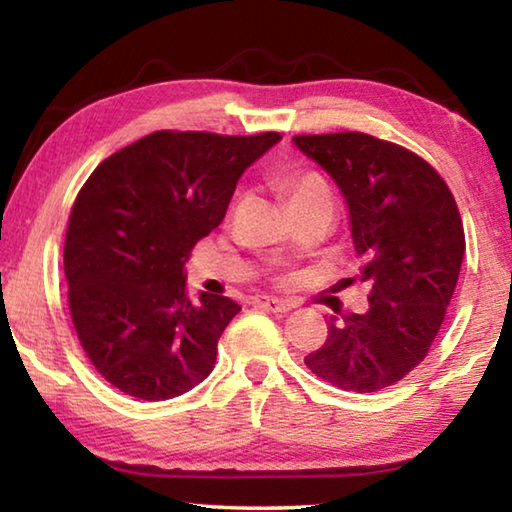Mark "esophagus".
Here are the masks:
<instances>
[{
  "label": "esophagus",
  "mask_w": 512,
  "mask_h": 512,
  "mask_svg": "<svg viewBox=\"0 0 512 512\" xmlns=\"http://www.w3.org/2000/svg\"><path fill=\"white\" fill-rule=\"evenodd\" d=\"M253 305L257 309H266V311H275V314H287V311H291L293 302L289 300H280V298H255Z\"/></svg>",
  "instance_id": "34e87169"
}]
</instances>
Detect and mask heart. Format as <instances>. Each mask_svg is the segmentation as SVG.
Returning a JSON list of instances; mask_svg holds the SVG:
<instances>
[{
  "instance_id": "b5f03b06",
  "label": "heart",
  "mask_w": 512,
  "mask_h": 512,
  "mask_svg": "<svg viewBox=\"0 0 512 512\" xmlns=\"http://www.w3.org/2000/svg\"><path fill=\"white\" fill-rule=\"evenodd\" d=\"M282 192L287 196L289 205L311 201V198H329L327 183L318 176V173H311V171L293 173V176L284 180Z\"/></svg>"
}]
</instances>
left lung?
Wrapping results in <instances>:
<instances>
[{"label": "left lung", "instance_id": "left-lung-1", "mask_svg": "<svg viewBox=\"0 0 512 512\" xmlns=\"http://www.w3.org/2000/svg\"><path fill=\"white\" fill-rule=\"evenodd\" d=\"M348 205L366 314L329 316L327 341L305 363L343 391L393 386L427 357L465 255L461 214L445 180L402 146L366 133L293 137Z\"/></svg>", "mask_w": 512, "mask_h": 512}]
</instances>
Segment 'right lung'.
Returning a JSON list of instances; mask_svg holds the SVG:
<instances>
[{
    "label": "right lung",
    "instance_id": "right-lung-1",
    "mask_svg": "<svg viewBox=\"0 0 512 512\" xmlns=\"http://www.w3.org/2000/svg\"><path fill=\"white\" fill-rule=\"evenodd\" d=\"M282 140L158 131L112 153L76 196L65 239L69 311L92 366L160 402L210 375L241 307L185 291L183 266L219 228L239 178Z\"/></svg>",
    "mask_w": 512,
    "mask_h": 512
}]
</instances>
